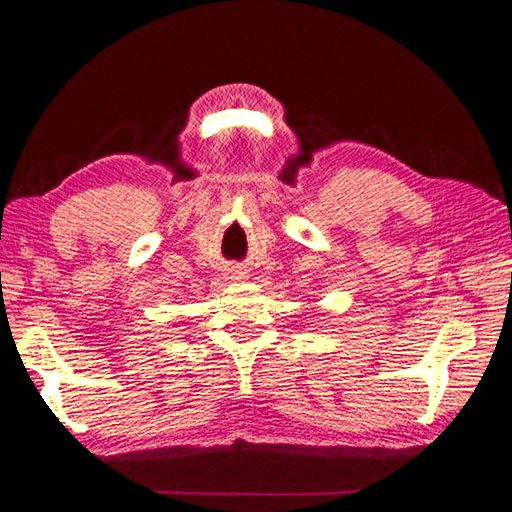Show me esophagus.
Returning <instances> with one entry per match:
<instances>
[{
  "label": "esophagus",
  "mask_w": 512,
  "mask_h": 512,
  "mask_svg": "<svg viewBox=\"0 0 512 512\" xmlns=\"http://www.w3.org/2000/svg\"><path fill=\"white\" fill-rule=\"evenodd\" d=\"M237 275H239V277H244V273H237Z\"/></svg>",
  "instance_id": "1"
}]
</instances>
